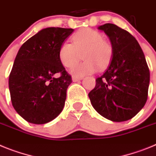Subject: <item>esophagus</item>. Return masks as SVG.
Wrapping results in <instances>:
<instances>
[{
    "mask_svg": "<svg viewBox=\"0 0 156 156\" xmlns=\"http://www.w3.org/2000/svg\"><path fill=\"white\" fill-rule=\"evenodd\" d=\"M82 77H75V76H73L72 77V81H74V82H76V81H80V80L82 79Z\"/></svg>",
    "mask_w": 156,
    "mask_h": 156,
    "instance_id": "esophagus-1",
    "label": "esophagus"
}]
</instances>
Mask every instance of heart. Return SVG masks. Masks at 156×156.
I'll list each match as a JSON object with an SVG mask.
<instances>
[{
    "instance_id": "1",
    "label": "heart",
    "mask_w": 156,
    "mask_h": 156,
    "mask_svg": "<svg viewBox=\"0 0 156 156\" xmlns=\"http://www.w3.org/2000/svg\"><path fill=\"white\" fill-rule=\"evenodd\" d=\"M110 43L103 40L98 31L85 29L73 35L71 43L64 42L58 50L59 60L65 68H71L78 61L82 54L83 62L76 64L71 70L74 76L81 77L104 68L112 56Z\"/></svg>"
}]
</instances>
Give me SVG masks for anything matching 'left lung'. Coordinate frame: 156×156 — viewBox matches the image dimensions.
<instances>
[{"label":"left lung","mask_w":156,"mask_h":156,"mask_svg":"<svg viewBox=\"0 0 156 156\" xmlns=\"http://www.w3.org/2000/svg\"><path fill=\"white\" fill-rule=\"evenodd\" d=\"M112 45V59L105 72L96 78L88 93L94 109L113 122L126 121L144 107L150 73L144 53L135 38L114 24L98 27Z\"/></svg>","instance_id":"left-lung-1"}]
</instances>
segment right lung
Masks as SVG:
<instances>
[{
    "instance_id": "obj_1",
    "label": "right lung",
    "mask_w": 156,
    "mask_h": 156,
    "mask_svg": "<svg viewBox=\"0 0 156 156\" xmlns=\"http://www.w3.org/2000/svg\"><path fill=\"white\" fill-rule=\"evenodd\" d=\"M73 31L42 29L25 42L17 54L8 81L11 100L17 113L29 123H47L63 110L72 81L59 60L58 50Z\"/></svg>"
}]
</instances>
